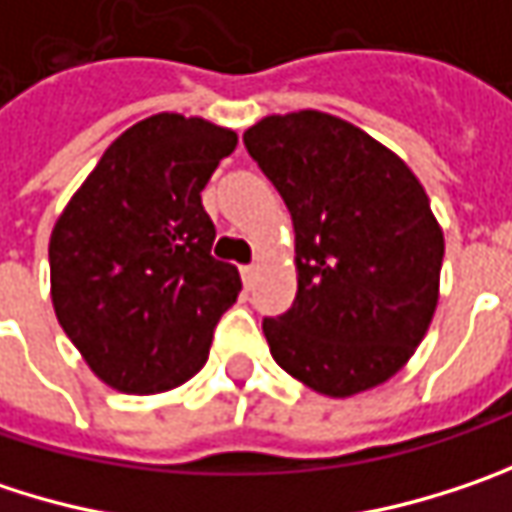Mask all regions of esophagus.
<instances>
[{
  "mask_svg": "<svg viewBox=\"0 0 512 512\" xmlns=\"http://www.w3.org/2000/svg\"><path fill=\"white\" fill-rule=\"evenodd\" d=\"M241 279H244V285L250 288V285L256 282V265H244V268H241Z\"/></svg>",
  "mask_w": 512,
  "mask_h": 512,
  "instance_id": "obj_1",
  "label": "esophagus"
}]
</instances>
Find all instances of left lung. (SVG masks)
Segmentation results:
<instances>
[{
    "label": "left lung",
    "instance_id": "left-lung-1",
    "mask_svg": "<svg viewBox=\"0 0 512 512\" xmlns=\"http://www.w3.org/2000/svg\"><path fill=\"white\" fill-rule=\"evenodd\" d=\"M244 145L294 221L297 297L262 332L274 361L347 399L396 376L440 300L443 230L402 157L320 110L265 116Z\"/></svg>",
    "mask_w": 512,
    "mask_h": 512
}]
</instances>
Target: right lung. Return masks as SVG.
Listing matches in <instances>:
<instances>
[{
    "label": "right lung",
    "instance_id": "1",
    "mask_svg": "<svg viewBox=\"0 0 512 512\" xmlns=\"http://www.w3.org/2000/svg\"><path fill=\"white\" fill-rule=\"evenodd\" d=\"M236 145V130L201 116H148L101 154L57 215V323L113 390L163 393L206 364L241 276L209 253L215 224L201 192Z\"/></svg>",
    "mask_w": 512,
    "mask_h": 512
}]
</instances>
